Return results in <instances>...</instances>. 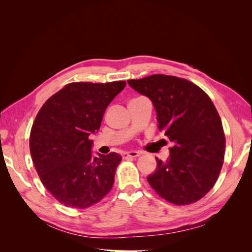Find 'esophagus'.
Segmentation results:
<instances>
[{"label": "esophagus", "mask_w": 252, "mask_h": 252, "mask_svg": "<svg viewBox=\"0 0 252 252\" xmlns=\"http://www.w3.org/2000/svg\"><path fill=\"white\" fill-rule=\"evenodd\" d=\"M140 156V152L138 151H134V150H131V151H124L123 154H122V157H123V158H136Z\"/></svg>", "instance_id": "34e87169"}]
</instances>
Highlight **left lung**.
<instances>
[{
  "mask_svg": "<svg viewBox=\"0 0 252 252\" xmlns=\"http://www.w3.org/2000/svg\"><path fill=\"white\" fill-rule=\"evenodd\" d=\"M147 96L158 127L173 143L168 159H157L150 186L175 205L199 201L216 184L224 161L222 121L210 97L195 84L166 74L127 81Z\"/></svg>",
  "mask_w": 252,
  "mask_h": 252,
  "instance_id": "1",
  "label": "left lung"
}]
</instances>
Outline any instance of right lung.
Wrapping results in <instances>:
<instances>
[{
    "mask_svg": "<svg viewBox=\"0 0 252 252\" xmlns=\"http://www.w3.org/2000/svg\"><path fill=\"white\" fill-rule=\"evenodd\" d=\"M125 86V81L70 83L36 114L29 139L32 162L43 185L67 207L87 208L112 188L122 157L94 156L89 135L98 131L106 108Z\"/></svg>",
    "mask_w": 252,
    "mask_h": 252,
    "instance_id": "1",
    "label": "right lung"
}]
</instances>
